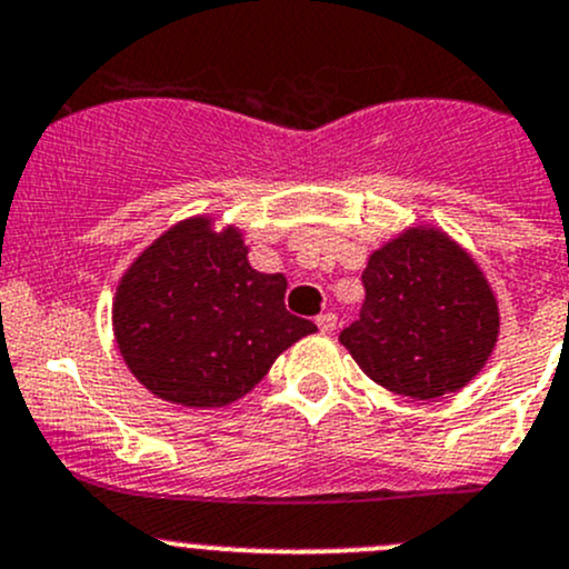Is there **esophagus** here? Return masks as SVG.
Wrapping results in <instances>:
<instances>
[{
    "label": "esophagus",
    "instance_id": "1",
    "mask_svg": "<svg viewBox=\"0 0 569 569\" xmlns=\"http://www.w3.org/2000/svg\"><path fill=\"white\" fill-rule=\"evenodd\" d=\"M315 323H318V328L323 333H331L333 328H337V315H331V312H323V315H318V318H315Z\"/></svg>",
    "mask_w": 569,
    "mask_h": 569
}]
</instances>
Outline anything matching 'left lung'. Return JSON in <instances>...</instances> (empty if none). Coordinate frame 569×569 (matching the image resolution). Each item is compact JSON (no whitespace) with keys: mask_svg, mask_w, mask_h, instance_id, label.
<instances>
[{"mask_svg":"<svg viewBox=\"0 0 569 569\" xmlns=\"http://www.w3.org/2000/svg\"><path fill=\"white\" fill-rule=\"evenodd\" d=\"M365 303L339 342L375 383L411 400L458 391L499 337V303L477 262L443 232L419 227L367 262Z\"/></svg>","mask_w":569,"mask_h":569,"instance_id":"left-lung-1","label":"left lung"}]
</instances>
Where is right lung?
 Instances as JSON below:
<instances>
[{
	"instance_id": "right-lung-1",
	"label": "right lung",
	"mask_w": 569,
	"mask_h": 569,
	"mask_svg": "<svg viewBox=\"0 0 569 569\" xmlns=\"http://www.w3.org/2000/svg\"><path fill=\"white\" fill-rule=\"evenodd\" d=\"M236 227L197 216L133 260L117 287L111 326L144 389L186 408L249 395L282 350L318 331L284 309L287 279L249 266Z\"/></svg>"
}]
</instances>
